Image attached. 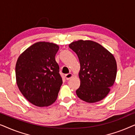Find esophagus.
Returning a JSON list of instances; mask_svg holds the SVG:
<instances>
[{
    "label": "esophagus",
    "mask_w": 135,
    "mask_h": 135,
    "mask_svg": "<svg viewBox=\"0 0 135 135\" xmlns=\"http://www.w3.org/2000/svg\"><path fill=\"white\" fill-rule=\"evenodd\" d=\"M73 76H74V75L72 73H69V74H67L65 75V77L67 80H69V79L72 78Z\"/></svg>",
    "instance_id": "34e87169"
}]
</instances>
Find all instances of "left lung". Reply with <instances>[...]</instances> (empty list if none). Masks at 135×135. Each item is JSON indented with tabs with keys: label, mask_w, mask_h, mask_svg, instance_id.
Segmentation results:
<instances>
[{
	"label": "left lung",
	"mask_w": 135,
	"mask_h": 135,
	"mask_svg": "<svg viewBox=\"0 0 135 135\" xmlns=\"http://www.w3.org/2000/svg\"><path fill=\"white\" fill-rule=\"evenodd\" d=\"M80 62V85L76 90L79 98L93 103L102 100L109 93L117 75L114 55L97 42L79 40L69 45Z\"/></svg>",
	"instance_id": "left-lung-1"
}]
</instances>
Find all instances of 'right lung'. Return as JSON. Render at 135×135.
<instances>
[{"instance_id":"right-lung-1","label":"right lung","mask_w":135,"mask_h":135,"mask_svg":"<svg viewBox=\"0 0 135 135\" xmlns=\"http://www.w3.org/2000/svg\"><path fill=\"white\" fill-rule=\"evenodd\" d=\"M56 44L38 42L18 57L16 80L26 99L38 107L49 106L56 100L62 84L60 68L55 61Z\"/></svg>"}]
</instances>
